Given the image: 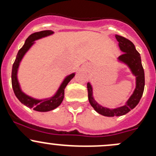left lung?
Segmentation results:
<instances>
[{
  "instance_id": "obj_1",
  "label": "left lung",
  "mask_w": 156,
  "mask_h": 156,
  "mask_svg": "<svg viewBox=\"0 0 156 156\" xmlns=\"http://www.w3.org/2000/svg\"><path fill=\"white\" fill-rule=\"evenodd\" d=\"M115 37L119 41V46L121 50L124 52L123 54L119 56V59L126 63L130 67L132 73L136 76V88L125 106L114 109H109L100 106L94 100L92 95V87L90 83H87L88 99L90 103L97 112L107 117L124 115L133 109L139 103L144 94V86H145V76H144V68L141 63L140 55L135 48L134 44L130 40L122 36L115 34Z\"/></svg>"
}]
</instances>
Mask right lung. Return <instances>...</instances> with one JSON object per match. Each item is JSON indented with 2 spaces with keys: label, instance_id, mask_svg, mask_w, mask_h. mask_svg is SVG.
Listing matches in <instances>:
<instances>
[{
  "label": "right lung",
  "instance_id": "1",
  "mask_svg": "<svg viewBox=\"0 0 156 156\" xmlns=\"http://www.w3.org/2000/svg\"><path fill=\"white\" fill-rule=\"evenodd\" d=\"M53 31H50V30H45V31L33 33L31 35H29V37L26 39L25 44L23 45V48L19 50L18 53L16 55V58L15 59V62H14L13 65H12L11 78H12V87L16 97L25 106H26L29 108H32L33 109L37 112H48L58 107L61 104L62 100H63L64 90H65L68 83L75 76V74L74 73L71 74L70 75L67 76L63 81V82L62 83L60 87H59L56 94L53 97H51L50 99H48V100H38L33 99L29 97V96L26 95L20 89V84H19L18 80H17V70H18L20 61L23 59L25 53L29 50V49L31 48V45L34 44V41L41 38V37H46V36L50 35V34H53Z\"/></svg>",
  "mask_w": 156,
  "mask_h": 156
}]
</instances>
